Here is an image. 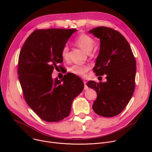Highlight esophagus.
Segmentation results:
<instances>
[{"mask_svg": "<svg viewBox=\"0 0 152 152\" xmlns=\"http://www.w3.org/2000/svg\"><path fill=\"white\" fill-rule=\"evenodd\" d=\"M83 82H84V90H87V89H88V87L87 86V84H86V83H87V82H86V81H85V80H84L83 81Z\"/></svg>", "mask_w": 152, "mask_h": 152, "instance_id": "obj_1", "label": "esophagus"}]
</instances>
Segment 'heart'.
<instances>
[{"mask_svg":"<svg viewBox=\"0 0 152 152\" xmlns=\"http://www.w3.org/2000/svg\"><path fill=\"white\" fill-rule=\"evenodd\" d=\"M76 42L77 44L86 52H90L94 46V40L88 35L82 34L76 39ZM61 56L64 60H66L69 57V47L68 44L63 46L61 50ZM89 69V66L74 65L70 68V71L72 73L79 76H85L87 72Z\"/></svg>","mask_w":152,"mask_h":152,"instance_id":"1","label":"heart"}]
</instances>
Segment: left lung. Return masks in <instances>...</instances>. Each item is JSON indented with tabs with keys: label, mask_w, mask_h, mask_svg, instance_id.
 <instances>
[{
	"label": "left lung",
	"mask_w": 152,
	"mask_h": 152,
	"mask_svg": "<svg viewBox=\"0 0 152 152\" xmlns=\"http://www.w3.org/2000/svg\"><path fill=\"white\" fill-rule=\"evenodd\" d=\"M89 33L100 42L94 71L97 76L107 75L106 82L87 83L97 94L92 108L100 116L113 117L121 113L132 96L136 62L128 42L119 32L100 26Z\"/></svg>",
	"instance_id": "left-lung-1"
}]
</instances>
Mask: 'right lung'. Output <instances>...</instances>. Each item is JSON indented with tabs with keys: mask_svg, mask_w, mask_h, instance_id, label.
<instances>
[{
	"mask_svg": "<svg viewBox=\"0 0 152 152\" xmlns=\"http://www.w3.org/2000/svg\"><path fill=\"white\" fill-rule=\"evenodd\" d=\"M76 31L36 30L20 53L18 75L24 97L45 121L57 122L67 117L74 99L84 89L83 82L75 74L67 73L60 80L52 77L54 68L63 61L62 48Z\"/></svg>",
	"mask_w": 152,
	"mask_h": 152,
	"instance_id": "right-lung-1",
	"label": "right lung"
}]
</instances>
